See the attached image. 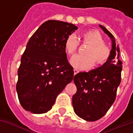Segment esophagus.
Returning <instances> with one entry per match:
<instances>
[{
    "label": "esophagus",
    "instance_id": "esophagus-1",
    "mask_svg": "<svg viewBox=\"0 0 133 133\" xmlns=\"http://www.w3.org/2000/svg\"><path fill=\"white\" fill-rule=\"evenodd\" d=\"M79 72V70H78L75 69L74 70V75H76L77 73H78Z\"/></svg>",
    "mask_w": 133,
    "mask_h": 133
}]
</instances>
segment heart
<instances>
[{"label": "heart", "instance_id": "b5f03b06", "mask_svg": "<svg viewBox=\"0 0 133 133\" xmlns=\"http://www.w3.org/2000/svg\"><path fill=\"white\" fill-rule=\"evenodd\" d=\"M83 43L89 45L85 51L86 55H75L70 59V64L78 70H87L95 64L103 65L108 60L110 55L109 47L104 43L102 35L96 30H88L81 36ZM79 42L74 35H69L65 42V48L69 55L78 50Z\"/></svg>", "mask_w": 133, "mask_h": 133}]
</instances>
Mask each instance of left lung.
<instances>
[{"label": "left lung", "mask_w": 133, "mask_h": 133, "mask_svg": "<svg viewBox=\"0 0 133 133\" xmlns=\"http://www.w3.org/2000/svg\"><path fill=\"white\" fill-rule=\"evenodd\" d=\"M112 41L108 60L102 66L89 72H81L74 76L77 92L72 96V106L78 116L87 121H95L103 117L114 103L117 87L121 81L122 61L120 49L112 33L99 25Z\"/></svg>", "instance_id": "8db88e82"}]
</instances>
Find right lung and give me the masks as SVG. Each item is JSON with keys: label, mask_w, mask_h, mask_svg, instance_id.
I'll use <instances>...</instances> for the list:
<instances>
[{"label": "right lung", "mask_w": 133, "mask_h": 133, "mask_svg": "<svg viewBox=\"0 0 133 133\" xmlns=\"http://www.w3.org/2000/svg\"><path fill=\"white\" fill-rule=\"evenodd\" d=\"M77 29L72 23L50 20L30 37L21 57L16 85L19 101L25 110L47 112L72 81L74 71L67 59L65 42Z\"/></svg>", "instance_id": "right-lung-1"}]
</instances>
